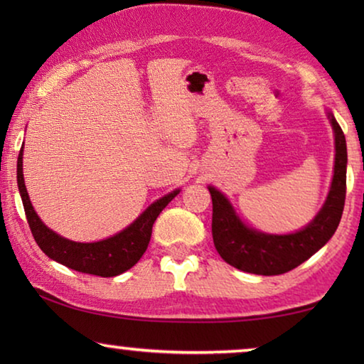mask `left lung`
Masks as SVG:
<instances>
[{
	"instance_id": "8db88e82",
	"label": "left lung",
	"mask_w": 364,
	"mask_h": 364,
	"mask_svg": "<svg viewBox=\"0 0 364 364\" xmlns=\"http://www.w3.org/2000/svg\"><path fill=\"white\" fill-rule=\"evenodd\" d=\"M328 119L336 141L334 176L321 210L301 230L289 234L257 231L239 218L223 193L208 186L213 204V244L220 257L231 267L263 276L287 273L316 254L334 236L347 193V143L332 112H328Z\"/></svg>"
}]
</instances>
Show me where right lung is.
Wrapping results in <instances>:
<instances>
[{"label":"right lung","instance_id":"right-lung-1","mask_svg":"<svg viewBox=\"0 0 364 364\" xmlns=\"http://www.w3.org/2000/svg\"><path fill=\"white\" fill-rule=\"evenodd\" d=\"M22 157L23 146L21 147L19 159H17V186H19L22 204L26 208L27 221L30 230H32L33 239L51 260L70 269L80 271V273L112 278V276H119L134 267L149 245L154 221L170 204L171 199H175V196L180 194V189H175L160 197L159 200L147 207L130 226H127L125 230L114 234V236L97 242H75L49 230L33 210L26 181H23Z\"/></svg>","mask_w":364,"mask_h":364}]
</instances>
